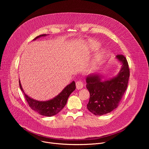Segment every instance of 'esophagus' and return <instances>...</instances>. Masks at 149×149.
Listing matches in <instances>:
<instances>
[{"label":"esophagus","instance_id":"obj_1","mask_svg":"<svg viewBox=\"0 0 149 149\" xmlns=\"http://www.w3.org/2000/svg\"><path fill=\"white\" fill-rule=\"evenodd\" d=\"M76 87L77 90H81L83 87V82L81 81H78L76 82Z\"/></svg>","mask_w":149,"mask_h":149}]
</instances>
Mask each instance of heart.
Here are the masks:
<instances>
[{
  "label": "heart",
  "mask_w": 149,
  "mask_h": 149,
  "mask_svg": "<svg viewBox=\"0 0 149 149\" xmlns=\"http://www.w3.org/2000/svg\"><path fill=\"white\" fill-rule=\"evenodd\" d=\"M89 44H90L89 45L91 48H97L98 46V44L95 43L94 42H90ZM103 57H104L103 52H101L100 53L97 54V55L95 56V59H94V61L91 63V67L93 68H95V67H97V65L102 61Z\"/></svg>",
  "instance_id": "1"
}]
</instances>
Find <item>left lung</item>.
<instances>
[{
  "mask_svg": "<svg viewBox=\"0 0 149 149\" xmlns=\"http://www.w3.org/2000/svg\"><path fill=\"white\" fill-rule=\"evenodd\" d=\"M117 59L122 63L118 75L109 80H102L99 74L90 75L86 78V87L90 97L88 110L96 116L110 113L119 104L128 86L130 77L129 64L125 57L117 55Z\"/></svg>",
  "mask_w": 149,
  "mask_h": 149,
  "instance_id": "left-lung-1",
  "label": "left lung"
}]
</instances>
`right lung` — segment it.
I'll list each match as a JSON object with an SVG mask.
<instances>
[{
  "mask_svg": "<svg viewBox=\"0 0 149 149\" xmlns=\"http://www.w3.org/2000/svg\"><path fill=\"white\" fill-rule=\"evenodd\" d=\"M47 34L40 35L38 36H36L33 40H35L41 36H45ZM19 82L20 88L24 93L25 99L31 109L38 113L42 116L47 117H51L58 114L64 107L67 104L70 95L76 88L75 83L74 81H72L71 84L68 85L57 96H56L54 98L48 101H40L33 100L30 98L28 95H27L25 93L22 87V86H21L20 80H19Z\"/></svg>",
  "mask_w": 149,
  "mask_h": 149,
  "instance_id": "add662e5",
  "label": "right lung"
}]
</instances>
